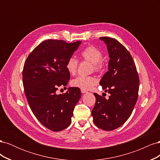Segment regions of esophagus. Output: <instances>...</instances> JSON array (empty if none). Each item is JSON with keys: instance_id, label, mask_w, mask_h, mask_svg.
I'll use <instances>...</instances> for the list:
<instances>
[{"instance_id": "34e87169", "label": "esophagus", "mask_w": 160, "mask_h": 160, "mask_svg": "<svg viewBox=\"0 0 160 160\" xmlns=\"http://www.w3.org/2000/svg\"><path fill=\"white\" fill-rule=\"evenodd\" d=\"M81 93H88V91H86V90H85V89H81Z\"/></svg>"}]
</instances>
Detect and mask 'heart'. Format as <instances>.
<instances>
[{
  "label": "heart",
  "mask_w": 160,
  "mask_h": 160,
  "mask_svg": "<svg viewBox=\"0 0 160 160\" xmlns=\"http://www.w3.org/2000/svg\"><path fill=\"white\" fill-rule=\"evenodd\" d=\"M81 55L83 59L88 61L93 64L95 71H101L103 69V64L101 61L103 59V54L101 51L93 46L86 47L81 52ZM78 67V61L74 57H71L68 59L66 64V69L71 75H75ZM96 79L92 77L79 76L71 81V85L73 88H80L81 89H91L96 84Z\"/></svg>",
  "instance_id": "1"
}]
</instances>
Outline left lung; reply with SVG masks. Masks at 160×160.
<instances>
[{
	"label": "left lung",
	"mask_w": 160,
	"mask_h": 160,
	"mask_svg": "<svg viewBox=\"0 0 160 160\" xmlns=\"http://www.w3.org/2000/svg\"><path fill=\"white\" fill-rule=\"evenodd\" d=\"M99 39L106 45L110 59L108 71L99 84L110 96L106 99L94 93L96 102L91 114L97 127L111 131L122 126L132 114L138 98L139 80L133 58L126 48L113 38Z\"/></svg>",
	"instance_id": "8db88e82"
}]
</instances>
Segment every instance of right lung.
<instances>
[{"mask_svg": "<svg viewBox=\"0 0 160 160\" xmlns=\"http://www.w3.org/2000/svg\"><path fill=\"white\" fill-rule=\"evenodd\" d=\"M81 41L67 43L47 40L28 55L22 71L25 93L31 111L45 127L60 132L71 123L74 108L81 98L79 88H69L57 94L59 87L67 86L70 73L66 64Z\"/></svg>", "mask_w": 160, "mask_h": 160, "instance_id": "add662e5", "label": "right lung"}]
</instances>
